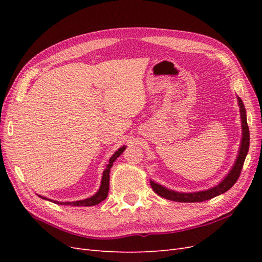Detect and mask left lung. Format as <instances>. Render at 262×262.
Returning <instances> with one entry per match:
<instances>
[{"instance_id": "left-lung-1", "label": "left lung", "mask_w": 262, "mask_h": 262, "mask_svg": "<svg viewBox=\"0 0 262 262\" xmlns=\"http://www.w3.org/2000/svg\"><path fill=\"white\" fill-rule=\"evenodd\" d=\"M238 105L241 107V117H242V129H243V139H242V144L239 148V154L237 156V160L231 172L228 173L226 178L219 184L216 187H214L209 190H204V191L200 192H193V193H180L172 191V190L166 189L163 186L156 184V182L150 180V187L154 190V192L158 195H161L165 199H168L171 201H177V202H202L212 199V198L220 195L222 193L226 192L228 189H231L235 182L238 180L241 172L244 166L245 158L247 156L248 149H249V128L247 124V118H246V109L244 107L243 100L238 97Z\"/></svg>"}]
</instances>
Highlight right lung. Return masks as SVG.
Returning <instances> with one entry per match:
<instances>
[{
  "label": "right lung",
  "instance_id": "obj_1",
  "mask_svg": "<svg viewBox=\"0 0 262 262\" xmlns=\"http://www.w3.org/2000/svg\"><path fill=\"white\" fill-rule=\"evenodd\" d=\"M125 149L124 146L119 148L117 152L112 156V158L109 160V163L107 165L106 169L104 170V173H102V179H101V185L98 190V192L89 198V199L85 200H80V201H75V202H58V201H52L53 203H58V204H66V205H76V207H93V205H96L100 203L101 201H104L109 191V173H110V168L113 167L114 162L117 160V157L120 156V154ZM42 199H46L43 196H40Z\"/></svg>",
  "mask_w": 262,
  "mask_h": 262
}]
</instances>
